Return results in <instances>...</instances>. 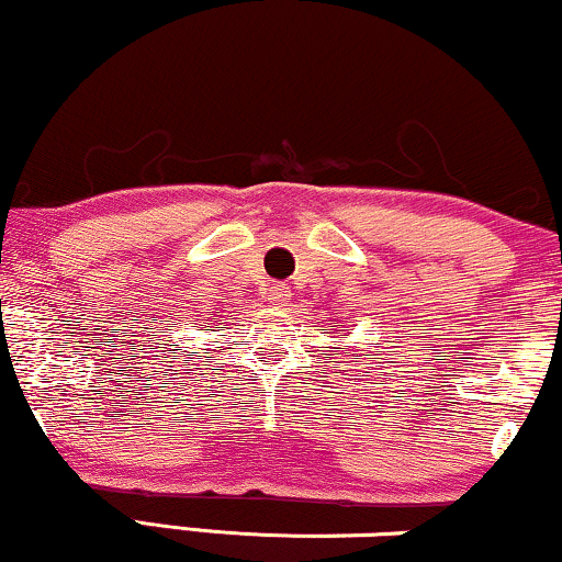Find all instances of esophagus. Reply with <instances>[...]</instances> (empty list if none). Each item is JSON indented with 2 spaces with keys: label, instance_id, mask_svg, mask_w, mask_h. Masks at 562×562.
Returning a JSON list of instances; mask_svg holds the SVG:
<instances>
[{
  "label": "esophagus",
  "instance_id": "34e87169",
  "mask_svg": "<svg viewBox=\"0 0 562 562\" xmlns=\"http://www.w3.org/2000/svg\"><path fill=\"white\" fill-rule=\"evenodd\" d=\"M289 296H292V292H289L286 283H270L268 292H266V300L270 304H279V307H281V304L289 302Z\"/></svg>",
  "mask_w": 562,
  "mask_h": 562
}]
</instances>
